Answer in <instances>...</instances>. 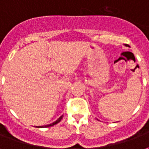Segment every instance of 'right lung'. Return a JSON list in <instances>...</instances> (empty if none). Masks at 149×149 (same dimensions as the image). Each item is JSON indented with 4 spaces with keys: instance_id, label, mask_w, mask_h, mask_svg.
I'll return each instance as SVG.
<instances>
[{
    "instance_id": "1",
    "label": "right lung",
    "mask_w": 149,
    "mask_h": 149,
    "mask_svg": "<svg viewBox=\"0 0 149 149\" xmlns=\"http://www.w3.org/2000/svg\"><path fill=\"white\" fill-rule=\"evenodd\" d=\"M62 117H63V116H62L61 117L58 118V120H57L56 121H55V122L52 123H51V124H49V125H46V126H37V127H38V128H42V127H52V126H54V125L57 124V123H59L60 121L62 120Z\"/></svg>"
}]
</instances>
